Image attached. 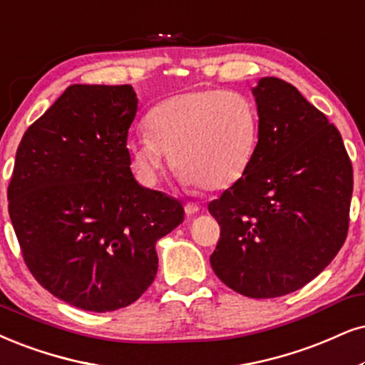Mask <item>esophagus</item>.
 <instances>
[{
    "mask_svg": "<svg viewBox=\"0 0 365 365\" xmlns=\"http://www.w3.org/2000/svg\"><path fill=\"white\" fill-rule=\"evenodd\" d=\"M197 212H198V205L193 204V202H187V204H185V214L193 215V214H197Z\"/></svg>",
    "mask_w": 365,
    "mask_h": 365,
    "instance_id": "esophagus-1",
    "label": "esophagus"
}]
</instances>
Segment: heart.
I'll return each instance as SVG.
<instances>
[{
  "label": "heart",
  "instance_id": "1",
  "mask_svg": "<svg viewBox=\"0 0 365 365\" xmlns=\"http://www.w3.org/2000/svg\"><path fill=\"white\" fill-rule=\"evenodd\" d=\"M146 124L148 131L126 143L131 167L145 183H155L173 156L182 183L224 190L246 175L259 140L256 104L227 89L172 96L150 110Z\"/></svg>",
  "mask_w": 365,
  "mask_h": 365
}]
</instances>
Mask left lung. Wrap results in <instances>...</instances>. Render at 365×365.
<instances>
[{
    "label": "left lung",
    "instance_id": "left-lung-1",
    "mask_svg": "<svg viewBox=\"0 0 365 365\" xmlns=\"http://www.w3.org/2000/svg\"><path fill=\"white\" fill-rule=\"evenodd\" d=\"M259 114L255 160L209 212L220 225L214 273L249 298H276L317 278L344 246L354 188L342 136L288 82L252 89Z\"/></svg>",
    "mask_w": 365,
    "mask_h": 365
}]
</instances>
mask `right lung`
Returning a JSON list of instances; mask_svg holds the SVG:
<instances>
[{"instance_id":"add662e5","label":"right lung","mask_w":365,"mask_h":365,"mask_svg":"<svg viewBox=\"0 0 365 365\" xmlns=\"http://www.w3.org/2000/svg\"><path fill=\"white\" fill-rule=\"evenodd\" d=\"M136 109L131 86L73 84L16 150L8 212L23 259L81 310L135 303L158 271L156 241L185 215L177 198L133 177L126 143Z\"/></svg>"}]
</instances>
